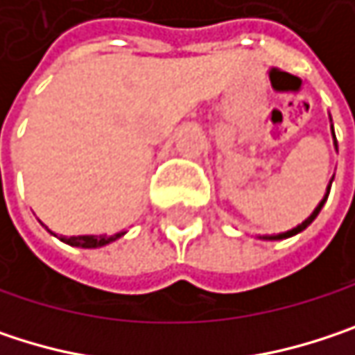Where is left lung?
<instances>
[{"instance_id": "left-lung-1", "label": "left lung", "mask_w": 355, "mask_h": 355, "mask_svg": "<svg viewBox=\"0 0 355 355\" xmlns=\"http://www.w3.org/2000/svg\"><path fill=\"white\" fill-rule=\"evenodd\" d=\"M331 131H333V123H331ZM333 144H335V150H337V139H335V131H333ZM331 182H333V178L329 180V184H327V193H324V197L320 199V203L315 207V211L302 222V224H298L296 228H292V230H288V232H279V234H271V236H259V239H263V241H284V239H290V236H296L298 232H302V230H306L313 222H315V218L319 216V211L322 209V205H324V201H327V197H329V191H331Z\"/></svg>"}]
</instances>
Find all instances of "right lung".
Returning <instances> with one entry per match:
<instances>
[{
	"instance_id": "right-lung-1",
	"label": "right lung",
	"mask_w": 355,
	"mask_h": 355,
	"mask_svg": "<svg viewBox=\"0 0 355 355\" xmlns=\"http://www.w3.org/2000/svg\"><path fill=\"white\" fill-rule=\"evenodd\" d=\"M49 232H51V230H49ZM123 234H125V232H116V234H112V236H107V234H103V236H94V234H86V236H61V241H63L65 245H69V247L98 248L114 243V241L121 239Z\"/></svg>"
}]
</instances>
